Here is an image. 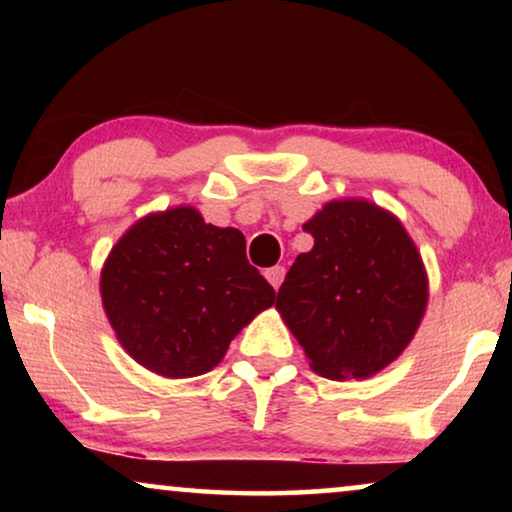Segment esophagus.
Listing matches in <instances>:
<instances>
[{"instance_id": "1", "label": "esophagus", "mask_w": 512, "mask_h": 512, "mask_svg": "<svg viewBox=\"0 0 512 512\" xmlns=\"http://www.w3.org/2000/svg\"><path fill=\"white\" fill-rule=\"evenodd\" d=\"M284 275H286L284 265H275V268H268V270H265V279H268V282L272 284V289H275V291L279 289V284H282Z\"/></svg>"}]
</instances>
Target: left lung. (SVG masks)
I'll list each match as a JSON object with an SVG mask.
<instances>
[{
  "label": "left lung",
  "mask_w": 512,
  "mask_h": 512,
  "mask_svg": "<svg viewBox=\"0 0 512 512\" xmlns=\"http://www.w3.org/2000/svg\"><path fill=\"white\" fill-rule=\"evenodd\" d=\"M314 247L277 293V310L310 366L363 380L398 359L429 300L422 256L403 223L368 200H333L305 223Z\"/></svg>",
  "instance_id": "left-lung-1"
}]
</instances>
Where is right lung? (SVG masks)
Wrapping results in <instances>:
<instances>
[{
    "label": "right lung",
    "mask_w": 512,
    "mask_h": 512,
    "mask_svg": "<svg viewBox=\"0 0 512 512\" xmlns=\"http://www.w3.org/2000/svg\"><path fill=\"white\" fill-rule=\"evenodd\" d=\"M102 305L125 352L163 377L212 370L230 340L275 303L237 228L181 205L139 219L111 249Z\"/></svg>",
    "instance_id": "obj_1"
}]
</instances>
